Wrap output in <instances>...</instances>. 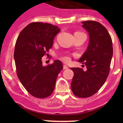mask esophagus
I'll list each match as a JSON object with an SVG mask.
<instances>
[{
	"instance_id": "esophagus-1",
	"label": "esophagus",
	"mask_w": 123,
	"mask_h": 123,
	"mask_svg": "<svg viewBox=\"0 0 123 123\" xmlns=\"http://www.w3.org/2000/svg\"><path fill=\"white\" fill-rule=\"evenodd\" d=\"M63 68H64V69H68V66H67L66 65H64Z\"/></svg>"
}]
</instances>
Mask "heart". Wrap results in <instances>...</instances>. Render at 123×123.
Wrapping results in <instances>:
<instances>
[{
	"mask_svg": "<svg viewBox=\"0 0 123 123\" xmlns=\"http://www.w3.org/2000/svg\"><path fill=\"white\" fill-rule=\"evenodd\" d=\"M61 59L64 62H68L70 61V58H69V56L65 55L63 56V57H62Z\"/></svg>",
	"mask_w": 123,
	"mask_h": 123,
	"instance_id": "obj_1",
	"label": "heart"
}]
</instances>
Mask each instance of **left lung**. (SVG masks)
<instances>
[{
	"label": "left lung",
	"instance_id": "left-lung-1",
	"mask_svg": "<svg viewBox=\"0 0 123 123\" xmlns=\"http://www.w3.org/2000/svg\"><path fill=\"white\" fill-rule=\"evenodd\" d=\"M82 24L89 34V43L79 62L87 70L71 68L74 76L71 88L77 97L88 98L99 91L109 76L113 47L111 35L103 25L92 20Z\"/></svg>",
	"mask_w": 123,
	"mask_h": 123
}]
</instances>
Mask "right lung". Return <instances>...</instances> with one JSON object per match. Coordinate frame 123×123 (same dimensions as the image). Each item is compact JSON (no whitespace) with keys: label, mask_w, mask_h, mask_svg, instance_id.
<instances>
[{"label":"right lung","mask_w":123,"mask_h":123,"mask_svg":"<svg viewBox=\"0 0 123 123\" xmlns=\"http://www.w3.org/2000/svg\"><path fill=\"white\" fill-rule=\"evenodd\" d=\"M61 31L52 24L32 22L18 36L14 48L16 74L25 89L34 97L45 98L54 91L61 61L43 66L42 57L48 56L54 37Z\"/></svg>","instance_id":"obj_1"}]
</instances>
